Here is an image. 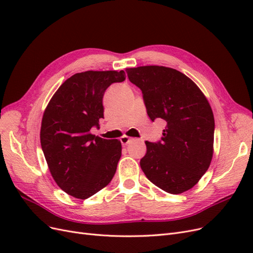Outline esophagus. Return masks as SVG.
Instances as JSON below:
<instances>
[{
    "label": "esophagus",
    "instance_id": "1",
    "mask_svg": "<svg viewBox=\"0 0 253 253\" xmlns=\"http://www.w3.org/2000/svg\"><path fill=\"white\" fill-rule=\"evenodd\" d=\"M131 141H132V138H131V137L126 136V135H124V136H122L121 138H120V142H121V144H122V145H126L127 143H129Z\"/></svg>",
    "mask_w": 253,
    "mask_h": 253
}]
</instances>
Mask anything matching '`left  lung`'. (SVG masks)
Returning a JSON list of instances; mask_svg holds the SVG:
<instances>
[{
	"label": "left lung",
	"instance_id": "left-lung-1",
	"mask_svg": "<svg viewBox=\"0 0 253 253\" xmlns=\"http://www.w3.org/2000/svg\"><path fill=\"white\" fill-rule=\"evenodd\" d=\"M126 73L141 89L150 119L166 124L162 139L145 141L143 173L168 193L193 188L213 155L215 125L208 100L192 80L174 68L150 65L126 68Z\"/></svg>",
	"mask_w": 253,
	"mask_h": 253
}]
</instances>
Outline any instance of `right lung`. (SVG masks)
I'll return each instance as SVG.
<instances>
[{
    "mask_svg": "<svg viewBox=\"0 0 253 253\" xmlns=\"http://www.w3.org/2000/svg\"><path fill=\"white\" fill-rule=\"evenodd\" d=\"M126 80L124 71L78 73L50 99L40 139L50 174L64 192L86 200L109 185L121 157V142L90 133L103 118L102 99L111 84Z\"/></svg>",
    "mask_w": 253,
    "mask_h": 253,
    "instance_id": "1",
    "label": "right lung"
}]
</instances>
